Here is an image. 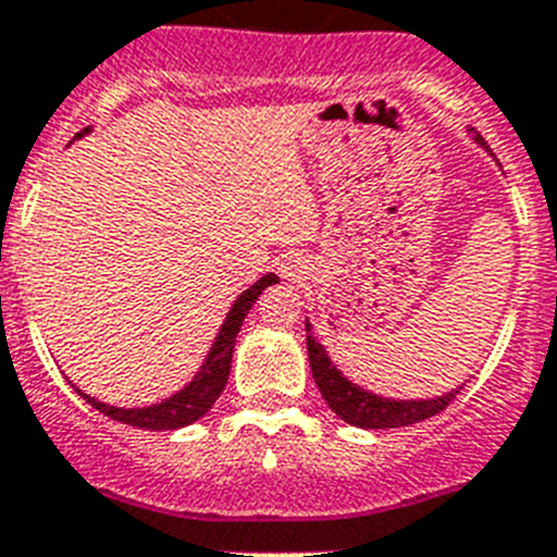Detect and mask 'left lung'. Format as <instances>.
I'll use <instances>...</instances> for the list:
<instances>
[{
  "mask_svg": "<svg viewBox=\"0 0 557 557\" xmlns=\"http://www.w3.org/2000/svg\"><path fill=\"white\" fill-rule=\"evenodd\" d=\"M475 141H481L479 135H475ZM306 331L311 329L306 325ZM308 362H311L314 382L317 387H320V394L325 396V401H329V408L334 410L339 419H345L348 424H357V428H408V424L424 422L430 416L442 413V410L456 399V394H459V391H453V394H445L442 399L430 401H394L366 394L362 387L350 385L343 373L331 366L329 357H325V350H322L311 336H308Z\"/></svg>",
  "mask_w": 557,
  "mask_h": 557,
  "instance_id": "8db88e82",
  "label": "left lung"
}]
</instances>
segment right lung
<instances>
[{
    "mask_svg": "<svg viewBox=\"0 0 557 557\" xmlns=\"http://www.w3.org/2000/svg\"><path fill=\"white\" fill-rule=\"evenodd\" d=\"M271 283H277V277H274V274H265V277L257 280L249 292H243L240 297H237L232 311H228L226 322H223L221 334H218V339H214V348L212 354H209L207 366L200 368L195 382H189V385H186L181 394L172 396V399L161 401V405H152V408L121 410V408H110V405H104V401L90 399V396H84L82 391H78V394L90 401L96 410H101V413L115 419V422L129 424V428L175 430V428H186V424L198 422L200 416L209 413L214 399H218L223 387H226L228 371H232V354H235V343H237V334H240L243 320H246L249 308L255 306V300L260 297V292H263L265 286H271Z\"/></svg>",
    "mask_w": 557,
    "mask_h": 557,
    "instance_id": "obj_1",
    "label": "right lung"
}]
</instances>
